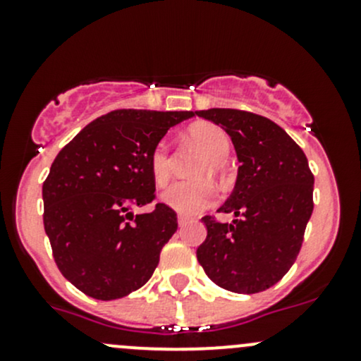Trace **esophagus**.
Wrapping results in <instances>:
<instances>
[{
    "label": "esophagus",
    "mask_w": 361,
    "mask_h": 361,
    "mask_svg": "<svg viewBox=\"0 0 361 361\" xmlns=\"http://www.w3.org/2000/svg\"><path fill=\"white\" fill-rule=\"evenodd\" d=\"M188 224V218H185V216H178V225H180V227H185V225Z\"/></svg>",
    "instance_id": "esophagus-1"
}]
</instances>
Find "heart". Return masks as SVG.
<instances>
[{
  "label": "heart",
  "instance_id": "b5f03b06",
  "mask_svg": "<svg viewBox=\"0 0 361 361\" xmlns=\"http://www.w3.org/2000/svg\"><path fill=\"white\" fill-rule=\"evenodd\" d=\"M188 137L194 145L206 154L207 162L204 164L201 174L218 173L221 164L231 154V140L227 133L213 123H197L188 130ZM150 171L155 183H166L171 174L169 147L166 141L155 145L150 155ZM160 201L176 213L192 216L209 207L214 201V190L207 181H176L166 187L160 194Z\"/></svg>",
  "mask_w": 361,
  "mask_h": 361
}]
</instances>
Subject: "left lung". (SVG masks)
Listing matches in <instances>:
<instances>
[{
	"instance_id": "obj_1",
	"label": "left lung",
	"mask_w": 361,
	"mask_h": 361,
	"mask_svg": "<svg viewBox=\"0 0 361 361\" xmlns=\"http://www.w3.org/2000/svg\"><path fill=\"white\" fill-rule=\"evenodd\" d=\"M197 115L231 136L239 160L234 190L218 207L234 220L202 218L207 235L197 260L221 288L264 292L293 265L312 214L314 176L307 157L285 129L265 116L228 108Z\"/></svg>"
}]
</instances>
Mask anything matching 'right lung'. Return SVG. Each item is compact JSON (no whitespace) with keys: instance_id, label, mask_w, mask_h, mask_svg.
Returning <instances> with one entry per match:
<instances>
[{"instance_id":"right-lung-1","label":"right lung","mask_w":361,"mask_h":361,"mask_svg":"<svg viewBox=\"0 0 361 361\" xmlns=\"http://www.w3.org/2000/svg\"><path fill=\"white\" fill-rule=\"evenodd\" d=\"M192 116L110 111L83 127L54 160L42 190L43 225L61 274L80 292L115 300L152 278L178 228L176 213L166 204L136 216L129 209L154 201L152 150Z\"/></svg>"}]
</instances>
